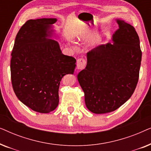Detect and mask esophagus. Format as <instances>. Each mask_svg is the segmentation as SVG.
I'll list each match as a JSON object with an SVG mask.
<instances>
[{
    "instance_id": "obj_1",
    "label": "esophagus",
    "mask_w": 151,
    "mask_h": 151,
    "mask_svg": "<svg viewBox=\"0 0 151 151\" xmlns=\"http://www.w3.org/2000/svg\"><path fill=\"white\" fill-rule=\"evenodd\" d=\"M86 61L84 58H79L77 60V69H83L85 67Z\"/></svg>"
}]
</instances>
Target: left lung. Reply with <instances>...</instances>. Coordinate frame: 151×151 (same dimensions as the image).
<instances>
[{
	"label": "left lung",
	"instance_id": "obj_1",
	"mask_svg": "<svg viewBox=\"0 0 151 151\" xmlns=\"http://www.w3.org/2000/svg\"><path fill=\"white\" fill-rule=\"evenodd\" d=\"M119 29L113 43L102 45L87 53L85 69L78 80L87 109L96 114L114 111L133 95L139 80L142 51L135 28L117 20Z\"/></svg>",
	"mask_w": 151,
	"mask_h": 151
}]
</instances>
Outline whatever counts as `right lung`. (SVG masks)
Listing matches in <instances>:
<instances>
[{
    "label": "right lung",
    "instance_id": "obj_1",
    "mask_svg": "<svg viewBox=\"0 0 151 151\" xmlns=\"http://www.w3.org/2000/svg\"><path fill=\"white\" fill-rule=\"evenodd\" d=\"M56 18L29 20L16 35L12 52V87L20 102L33 111L47 113L59 103L62 78L73 74L76 60L62 53L56 41L48 38Z\"/></svg>",
    "mask_w": 151,
    "mask_h": 151
}]
</instances>
